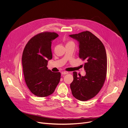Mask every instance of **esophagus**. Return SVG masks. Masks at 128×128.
<instances>
[{"instance_id": "34e87169", "label": "esophagus", "mask_w": 128, "mask_h": 128, "mask_svg": "<svg viewBox=\"0 0 128 128\" xmlns=\"http://www.w3.org/2000/svg\"><path fill=\"white\" fill-rule=\"evenodd\" d=\"M68 74V72H67V71H62V72H61V74H62V75L67 74Z\"/></svg>"}]
</instances>
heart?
<instances>
[{"mask_svg":"<svg viewBox=\"0 0 128 128\" xmlns=\"http://www.w3.org/2000/svg\"><path fill=\"white\" fill-rule=\"evenodd\" d=\"M70 42H69L68 44H69V43H70Z\"/></svg>","mask_w":128,"mask_h":128,"instance_id":"heart-1","label":"heart"}]
</instances>
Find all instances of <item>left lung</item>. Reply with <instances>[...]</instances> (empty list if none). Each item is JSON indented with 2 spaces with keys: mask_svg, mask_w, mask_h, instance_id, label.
I'll use <instances>...</instances> for the list:
<instances>
[{
  "mask_svg": "<svg viewBox=\"0 0 128 128\" xmlns=\"http://www.w3.org/2000/svg\"><path fill=\"white\" fill-rule=\"evenodd\" d=\"M70 38L79 44V57L86 63L84 65V76L74 74L70 84L72 94L80 101H87L94 97L104 83L107 72V55L105 47L95 35L86 31L71 34Z\"/></svg>",
  "mask_w": 128,
  "mask_h": 128,
  "instance_id": "8db88e82",
  "label": "left lung"
}]
</instances>
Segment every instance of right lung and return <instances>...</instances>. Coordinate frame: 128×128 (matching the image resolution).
<instances>
[{"label":"right lung","mask_w":128,"mask_h":128,"mask_svg":"<svg viewBox=\"0 0 128 128\" xmlns=\"http://www.w3.org/2000/svg\"><path fill=\"white\" fill-rule=\"evenodd\" d=\"M58 36L54 32L40 33L31 38L24 48L22 61L25 80L31 92L38 97L52 94L60 82V73L47 67L52 59V42Z\"/></svg>","instance_id":"add662e5"}]
</instances>
